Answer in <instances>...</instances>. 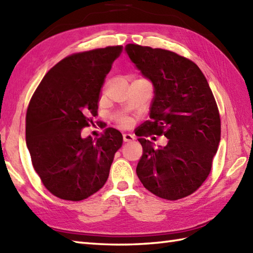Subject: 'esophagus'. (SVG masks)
I'll use <instances>...</instances> for the list:
<instances>
[{
    "label": "esophagus",
    "instance_id": "esophagus-1",
    "mask_svg": "<svg viewBox=\"0 0 253 253\" xmlns=\"http://www.w3.org/2000/svg\"><path fill=\"white\" fill-rule=\"evenodd\" d=\"M123 139H124V142H131L135 140V137L130 135V133H124Z\"/></svg>",
    "mask_w": 253,
    "mask_h": 253
}]
</instances>
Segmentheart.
<instances>
[{
    "mask_svg": "<svg viewBox=\"0 0 253 253\" xmlns=\"http://www.w3.org/2000/svg\"><path fill=\"white\" fill-rule=\"evenodd\" d=\"M118 123L121 124L122 126H124V127H128L130 125V120L128 117H126V116H120L118 117Z\"/></svg>",
    "mask_w": 253,
    "mask_h": 253,
    "instance_id": "obj_1",
    "label": "heart"
}]
</instances>
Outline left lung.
Masks as SVG:
<instances>
[{"label":"left lung","instance_id":"8db88e82","mask_svg":"<svg viewBox=\"0 0 253 253\" xmlns=\"http://www.w3.org/2000/svg\"><path fill=\"white\" fill-rule=\"evenodd\" d=\"M125 51L153 85L150 120L138 136L164 135L166 146L139 138L143 153L137 175L149 191L177 200L207 179L221 140V120L206 77L195 63L174 52L127 44Z\"/></svg>","mask_w":253,"mask_h":253}]
</instances>
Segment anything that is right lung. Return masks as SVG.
Returning a JSON list of instances; mask_svg holds the SVG:
<instances>
[{
	"mask_svg": "<svg viewBox=\"0 0 253 253\" xmlns=\"http://www.w3.org/2000/svg\"><path fill=\"white\" fill-rule=\"evenodd\" d=\"M122 51V45L107 46L65 57L47 72L30 100L26 142L32 165L46 189L64 200H84L101 189L123 144L114 128L96 140L82 137Z\"/></svg>",
	"mask_w": 253,
	"mask_h": 253,
	"instance_id": "add662e5",
	"label": "right lung"
}]
</instances>
